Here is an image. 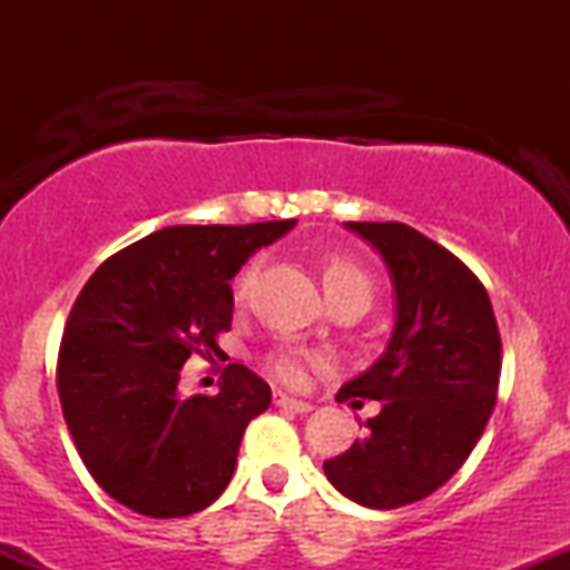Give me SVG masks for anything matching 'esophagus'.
<instances>
[{"label":"esophagus","instance_id":"34e87169","mask_svg":"<svg viewBox=\"0 0 570 570\" xmlns=\"http://www.w3.org/2000/svg\"><path fill=\"white\" fill-rule=\"evenodd\" d=\"M273 402H276V407L281 410H292V412H299V415H305V412L313 410L311 402H303V399H294V396H286L284 391H276V396H273Z\"/></svg>","mask_w":570,"mask_h":570}]
</instances>
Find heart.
Returning a JSON list of instances; mask_svg holds the SVG:
<instances>
[{"label":"heart","instance_id":"1","mask_svg":"<svg viewBox=\"0 0 570 570\" xmlns=\"http://www.w3.org/2000/svg\"><path fill=\"white\" fill-rule=\"evenodd\" d=\"M254 281V265L244 267L238 281H235V297H246L248 286ZM324 289L326 297H362L364 303H372V294H375V284H372V276L367 273V267H362L358 263H353L348 257H332L330 263L324 265ZM324 358L318 353L303 351V348H278L271 353L267 358V370L278 377L281 383L286 385H299L307 377V370L313 364H322Z\"/></svg>","mask_w":570,"mask_h":570}]
</instances>
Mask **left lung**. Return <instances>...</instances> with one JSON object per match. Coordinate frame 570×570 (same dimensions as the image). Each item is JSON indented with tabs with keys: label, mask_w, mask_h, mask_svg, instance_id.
<instances>
[{
	"label": "left lung",
	"mask_w": 570,
	"mask_h": 570,
	"mask_svg": "<svg viewBox=\"0 0 570 570\" xmlns=\"http://www.w3.org/2000/svg\"><path fill=\"white\" fill-rule=\"evenodd\" d=\"M381 252L396 294L389 348L340 389L377 399L367 434L324 461L345 499L396 509L442 488L463 466L495 407L501 335L482 281L455 254L402 222H348Z\"/></svg>",
	"instance_id": "obj_1"
}]
</instances>
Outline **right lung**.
<instances>
[{
  "label": "right lung",
  "instance_id": "1",
  "mask_svg": "<svg viewBox=\"0 0 570 570\" xmlns=\"http://www.w3.org/2000/svg\"><path fill=\"white\" fill-rule=\"evenodd\" d=\"M294 219L174 225L112 254L71 305L56 383L90 476L122 507L187 517L222 495L271 385L227 364L217 396L179 394L193 353L230 330V278Z\"/></svg>",
  "mask_w": 570,
  "mask_h": 570
}]
</instances>
